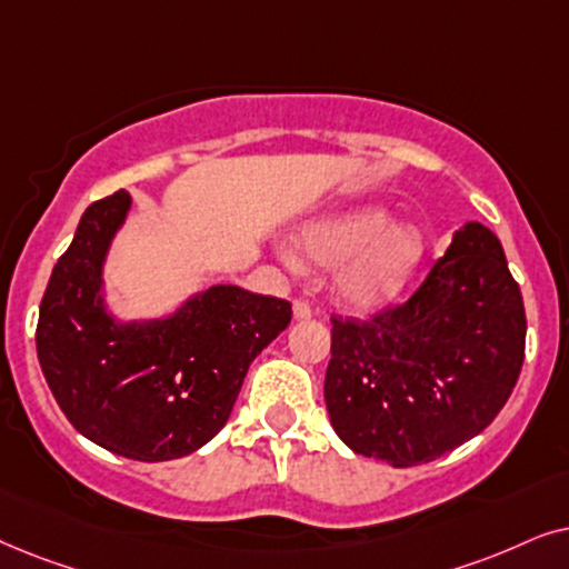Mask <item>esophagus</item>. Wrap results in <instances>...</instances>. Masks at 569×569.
I'll return each instance as SVG.
<instances>
[{
  "label": "esophagus",
  "mask_w": 569,
  "mask_h": 569,
  "mask_svg": "<svg viewBox=\"0 0 569 569\" xmlns=\"http://www.w3.org/2000/svg\"><path fill=\"white\" fill-rule=\"evenodd\" d=\"M309 317H312V309H309L307 301H293V320H309Z\"/></svg>",
  "instance_id": "esophagus-1"
}]
</instances>
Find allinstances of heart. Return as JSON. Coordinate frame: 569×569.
Returning <instances> with one entry per match:
<instances>
[{
  "mask_svg": "<svg viewBox=\"0 0 569 569\" xmlns=\"http://www.w3.org/2000/svg\"><path fill=\"white\" fill-rule=\"evenodd\" d=\"M286 264L332 270V297L351 312H377L396 301L419 276L429 237L416 221H396L382 202H359L309 218L293 247H278Z\"/></svg>",
  "mask_w": 569,
  "mask_h": 569,
  "instance_id": "heart-1",
  "label": "heart"
}]
</instances>
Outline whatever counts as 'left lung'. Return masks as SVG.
<instances>
[{
	"mask_svg": "<svg viewBox=\"0 0 569 569\" xmlns=\"http://www.w3.org/2000/svg\"><path fill=\"white\" fill-rule=\"evenodd\" d=\"M522 351L526 309L505 249L468 221L403 307L369 322L332 320L330 423L363 458L429 463L495 421Z\"/></svg>",
	"mask_w": 569,
	"mask_h": 569,
	"instance_id": "1",
	"label": "left lung"
}]
</instances>
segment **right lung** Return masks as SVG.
Here are the masks:
<instances>
[{"label": "right lung", "mask_w": 569, "mask_h": 569, "mask_svg": "<svg viewBox=\"0 0 569 569\" xmlns=\"http://www.w3.org/2000/svg\"><path fill=\"white\" fill-rule=\"evenodd\" d=\"M132 210L130 192L82 213L51 270L36 348L59 408L113 456L161 463L226 427L249 363L291 322V305L241 286H206L161 317L124 320L106 291V262Z\"/></svg>", "instance_id": "obj_1"}]
</instances>
